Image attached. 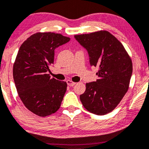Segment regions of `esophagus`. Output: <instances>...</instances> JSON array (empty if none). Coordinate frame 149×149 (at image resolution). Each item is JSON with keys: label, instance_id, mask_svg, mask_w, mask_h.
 Instances as JSON below:
<instances>
[{"label": "esophagus", "instance_id": "obj_1", "mask_svg": "<svg viewBox=\"0 0 149 149\" xmlns=\"http://www.w3.org/2000/svg\"><path fill=\"white\" fill-rule=\"evenodd\" d=\"M67 84H68V85L70 86H74V85H75V84L76 83H75V82L71 81V80H67Z\"/></svg>", "mask_w": 149, "mask_h": 149}]
</instances>
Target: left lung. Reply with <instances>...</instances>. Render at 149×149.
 Wrapping results in <instances>:
<instances>
[{"label": "left lung", "instance_id": "left-lung-1", "mask_svg": "<svg viewBox=\"0 0 149 149\" xmlns=\"http://www.w3.org/2000/svg\"><path fill=\"white\" fill-rule=\"evenodd\" d=\"M74 37L87 50L90 65L98 68L99 79L86 83L85 92L79 96L82 105L93 114H108L128 90L132 74L131 59L123 44L106 31Z\"/></svg>", "mask_w": 149, "mask_h": 149}]
</instances>
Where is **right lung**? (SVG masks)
Wrapping results in <instances>:
<instances>
[{"instance_id": "add662e5", "label": "right lung", "mask_w": 149, "mask_h": 149, "mask_svg": "<svg viewBox=\"0 0 149 149\" xmlns=\"http://www.w3.org/2000/svg\"><path fill=\"white\" fill-rule=\"evenodd\" d=\"M70 38L52 32L32 35L20 47L13 65V78L24 105L39 116L57 112L67 90V83L51 78L50 65L55 49Z\"/></svg>"}]
</instances>
